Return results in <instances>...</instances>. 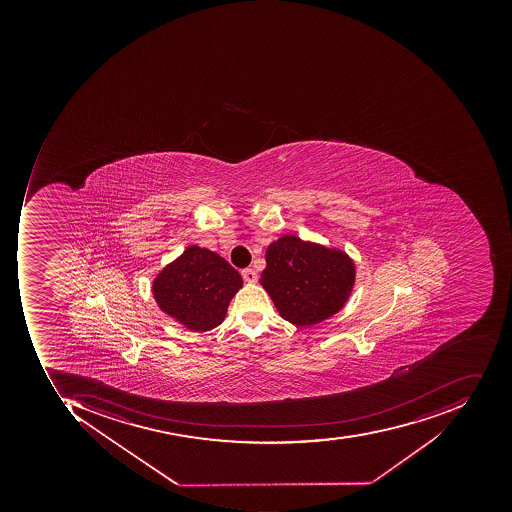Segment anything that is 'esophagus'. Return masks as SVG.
Returning <instances> with one entry per match:
<instances>
[{"mask_svg": "<svg viewBox=\"0 0 512 512\" xmlns=\"http://www.w3.org/2000/svg\"><path fill=\"white\" fill-rule=\"evenodd\" d=\"M241 275H243V280L246 281V283H257L258 275L254 269H243Z\"/></svg>", "mask_w": 512, "mask_h": 512, "instance_id": "esophagus-1", "label": "esophagus"}]
</instances>
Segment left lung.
<instances>
[{"label":"left lung","mask_w":512,"mask_h":512,"mask_svg":"<svg viewBox=\"0 0 512 512\" xmlns=\"http://www.w3.org/2000/svg\"><path fill=\"white\" fill-rule=\"evenodd\" d=\"M260 283L281 318L314 326L343 309L355 284V263L343 249L283 235L266 249Z\"/></svg>","instance_id":"1"}]
</instances>
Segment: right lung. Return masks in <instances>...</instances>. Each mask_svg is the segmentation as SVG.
<instances>
[{"label":"right lung","instance_id":"add662e5","mask_svg":"<svg viewBox=\"0 0 512 512\" xmlns=\"http://www.w3.org/2000/svg\"><path fill=\"white\" fill-rule=\"evenodd\" d=\"M243 278L228 261L191 244L152 281L158 308L184 328L208 332L223 323Z\"/></svg>","mask_w":512,"mask_h":512}]
</instances>
